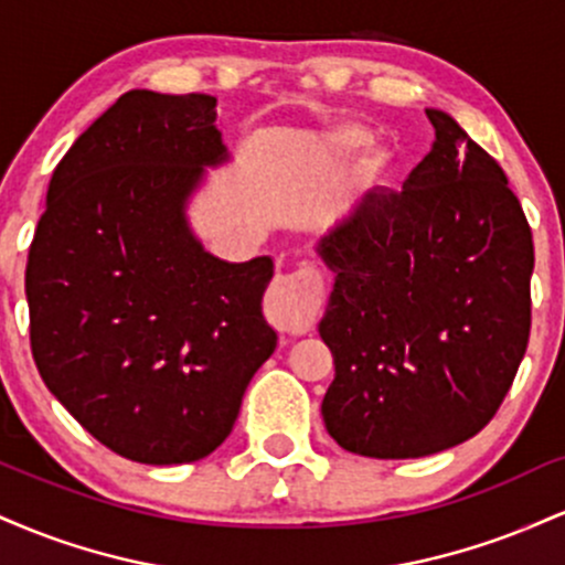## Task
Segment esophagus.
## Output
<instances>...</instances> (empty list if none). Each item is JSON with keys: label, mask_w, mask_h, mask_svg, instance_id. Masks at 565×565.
I'll return each mask as SVG.
<instances>
[{"label": "esophagus", "mask_w": 565, "mask_h": 565, "mask_svg": "<svg viewBox=\"0 0 565 565\" xmlns=\"http://www.w3.org/2000/svg\"><path fill=\"white\" fill-rule=\"evenodd\" d=\"M323 274L313 265H300L278 276L268 291V313L281 329L310 327L323 302Z\"/></svg>", "instance_id": "1"}]
</instances>
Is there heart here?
I'll list each match as a JSON object with an SVG mask.
<instances>
[{
  "mask_svg": "<svg viewBox=\"0 0 565 565\" xmlns=\"http://www.w3.org/2000/svg\"><path fill=\"white\" fill-rule=\"evenodd\" d=\"M350 142H353V146H359L361 138H359V135H350Z\"/></svg>",
  "mask_w": 565,
  "mask_h": 565,
  "instance_id": "1",
  "label": "heart"
}]
</instances>
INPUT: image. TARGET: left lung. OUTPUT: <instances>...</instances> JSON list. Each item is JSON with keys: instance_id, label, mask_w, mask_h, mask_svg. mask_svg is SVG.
Here are the masks:
<instances>
[{"instance_id": "left-lung-1", "label": "left lung", "mask_w": 565, "mask_h": 565, "mask_svg": "<svg viewBox=\"0 0 565 565\" xmlns=\"http://www.w3.org/2000/svg\"><path fill=\"white\" fill-rule=\"evenodd\" d=\"M401 191H369L319 242L334 380L321 414L345 451L427 457L489 425L531 329L534 242L502 167L446 111Z\"/></svg>"}]
</instances>
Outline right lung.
Returning <instances> with one entry per match:
<instances>
[{"instance_id": "1", "label": "right lung", "mask_w": 565, "mask_h": 565, "mask_svg": "<svg viewBox=\"0 0 565 565\" xmlns=\"http://www.w3.org/2000/svg\"><path fill=\"white\" fill-rule=\"evenodd\" d=\"M212 95L129 89L55 167L25 265L31 353L103 446L142 465L204 459L276 350L274 260L210 255L188 223L231 159Z\"/></svg>"}]
</instances>
